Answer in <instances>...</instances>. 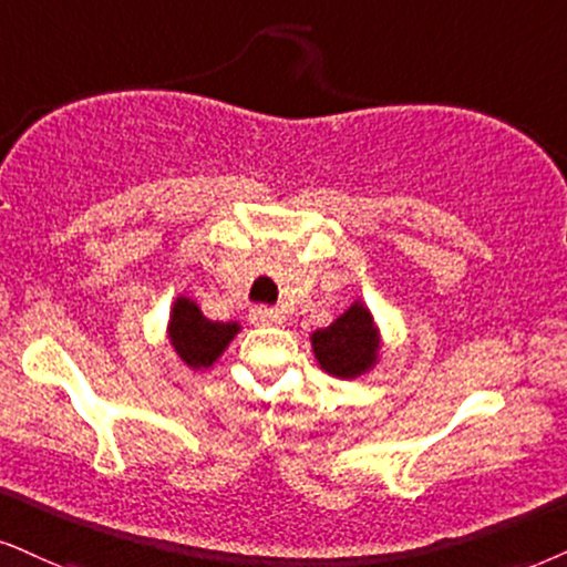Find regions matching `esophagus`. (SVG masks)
I'll return each instance as SVG.
<instances>
[{
	"label": "esophagus",
	"mask_w": 567,
	"mask_h": 567,
	"mask_svg": "<svg viewBox=\"0 0 567 567\" xmlns=\"http://www.w3.org/2000/svg\"><path fill=\"white\" fill-rule=\"evenodd\" d=\"M249 320L255 326H278L284 320V316L281 312L276 310V307H265V305H260V307H251L249 310Z\"/></svg>",
	"instance_id": "obj_1"
}]
</instances>
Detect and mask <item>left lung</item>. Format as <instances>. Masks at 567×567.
I'll list each match as a JSON object with an SVG mask.
<instances>
[{
    "mask_svg": "<svg viewBox=\"0 0 567 567\" xmlns=\"http://www.w3.org/2000/svg\"><path fill=\"white\" fill-rule=\"evenodd\" d=\"M312 349L326 373L339 379L365 373L375 362V349H379L370 312L362 305H352L331 326L312 333Z\"/></svg>",
    "mask_w": 567,
    "mask_h": 567,
    "instance_id": "1",
    "label": "left lung"
}]
</instances>
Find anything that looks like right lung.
Returning a JSON list of instances; mask_svg holds the SVG:
<instances>
[{"mask_svg":"<svg viewBox=\"0 0 567 567\" xmlns=\"http://www.w3.org/2000/svg\"><path fill=\"white\" fill-rule=\"evenodd\" d=\"M239 331L236 323H218V320H207L199 312V307L181 297L171 316V341L181 354V360L192 368H209L234 333Z\"/></svg>","mask_w":567,"mask_h":567,"instance_id":"obj_1","label":"right lung"}]
</instances>
